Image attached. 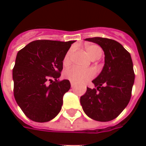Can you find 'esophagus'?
<instances>
[{"instance_id": "1", "label": "esophagus", "mask_w": 146, "mask_h": 146, "mask_svg": "<svg viewBox=\"0 0 146 146\" xmlns=\"http://www.w3.org/2000/svg\"><path fill=\"white\" fill-rule=\"evenodd\" d=\"M70 84H71V87H72V88H74V87L76 86V83L71 81V82H70Z\"/></svg>"}]
</instances>
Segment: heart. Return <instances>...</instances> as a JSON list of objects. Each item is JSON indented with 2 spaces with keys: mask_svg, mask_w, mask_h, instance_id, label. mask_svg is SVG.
Returning <instances> with one entry per match:
<instances>
[{
  "mask_svg": "<svg viewBox=\"0 0 146 146\" xmlns=\"http://www.w3.org/2000/svg\"><path fill=\"white\" fill-rule=\"evenodd\" d=\"M85 50L88 56L92 60H96L101 57L102 54V48L96 44H90L86 46ZM72 51H67L63 59L64 65H68L70 62ZM95 76V72L92 69H80L78 67H72L65 71L64 76L66 79L70 80L73 82L82 83L92 79Z\"/></svg>",
  "mask_w": 146,
  "mask_h": 146,
  "instance_id": "heart-1",
  "label": "heart"
}]
</instances>
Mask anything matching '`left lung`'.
<instances>
[{"mask_svg": "<svg viewBox=\"0 0 146 146\" xmlns=\"http://www.w3.org/2000/svg\"><path fill=\"white\" fill-rule=\"evenodd\" d=\"M85 40L98 44L104 51L105 64L92 83L96 88H87L80 104L90 118L106 122L119 116L130 102L135 82L131 54L119 42L102 37Z\"/></svg>", "mask_w": 146, "mask_h": 146, "instance_id": "obj_1", "label": "left lung"}]
</instances>
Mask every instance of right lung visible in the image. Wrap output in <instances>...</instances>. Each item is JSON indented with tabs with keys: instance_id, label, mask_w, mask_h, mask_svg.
Segmentation results:
<instances>
[{
	"instance_id": "add662e5",
	"label": "right lung",
	"mask_w": 146,
	"mask_h": 146,
	"mask_svg": "<svg viewBox=\"0 0 146 146\" xmlns=\"http://www.w3.org/2000/svg\"><path fill=\"white\" fill-rule=\"evenodd\" d=\"M74 42L34 40L17 53L12 70L14 96L25 115L33 121L48 122L60 112L70 83L57 79L61 76L64 57ZM50 78L56 81L52 82Z\"/></svg>"
}]
</instances>
